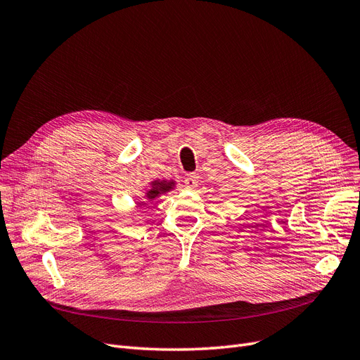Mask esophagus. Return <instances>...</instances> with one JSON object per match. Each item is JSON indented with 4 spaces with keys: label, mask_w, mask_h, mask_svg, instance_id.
Returning a JSON list of instances; mask_svg holds the SVG:
<instances>
[{
    "label": "esophagus",
    "mask_w": 360,
    "mask_h": 360,
    "mask_svg": "<svg viewBox=\"0 0 360 360\" xmlns=\"http://www.w3.org/2000/svg\"><path fill=\"white\" fill-rule=\"evenodd\" d=\"M198 185V176L197 175H188L184 179V187L187 190H194Z\"/></svg>",
    "instance_id": "obj_1"
}]
</instances>
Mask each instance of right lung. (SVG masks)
<instances>
[{"mask_svg":"<svg viewBox=\"0 0 360 360\" xmlns=\"http://www.w3.org/2000/svg\"><path fill=\"white\" fill-rule=\"evenodd\" d=\"M151 185H153V187L150 188L148 193H146V198H148V200H154V198L158 197L160 194L170 191L173 188V185H175V182H173V181H170V182H167V181H154Z\"/></svg>","mask_w":360,"mask_h":360,"instance_id":"1","label":"right lung"}]
</instances>
